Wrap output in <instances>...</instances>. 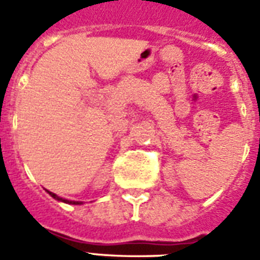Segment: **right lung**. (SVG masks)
<instances>
[{
	"instance_id": "add662e5",
	"label": "right lung",
	"mask_w": 260,
	"mask_h": 260,
	"mask_svg": "<svg viewBox=\"0 0 260 260\" xmlns=\"http://www.w3.org/2000/svg\"><path fill=\"white\" fill-rule=\"evenodd\" d=\"M48 193H50V196L51 197H54L55 200H58V201H63V202H69V204H77V205H78V204H81V202H75V201H67V200H63V198H60V197H58V196H56V194H54V193H51V191H48Z\"/></svg>"
}]
</instances>
